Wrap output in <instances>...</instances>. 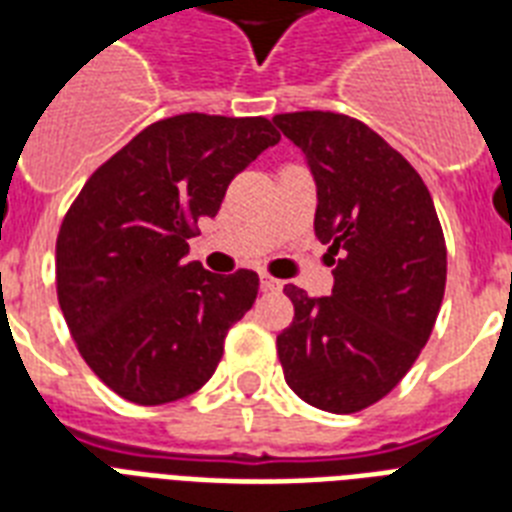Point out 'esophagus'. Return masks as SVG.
<instances>
[{
    "label": "esophagus",
    "mask_w": 512,
    "mask_h": 512,
    "mask_svg": "<svg viewBox=\"0 0 512 512\" xmlns=\"http://www.w3.org/2000/svg\"><path fill=\"white\" fill-rule=\"evenodd\" d=\"M260 289H263V292H276V289H281V281L268 276V273H263V276H260Z\"/></svg>",
    "instance_id": "obj_1"
}]
</instances>
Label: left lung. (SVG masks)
Wrapping results in <instances>:
<instances>
[{
  "label": "left lung",
  "mask_w": 512,
  "mask_h": 512,
  "mask_svg": "<svg viewBox=\"0 0 512 512\" xmlns=\"http://www.w3.org/2000/svg\"><path fill=\"white\" fill-rule=\"evenodd\" d=\"M316 177V239L335 265L329 297L287 284L284 380L335 414L385 398L425 348L446 287V241L428 185L364 122L332 111L276 114Z\"/></svg>",
  "instance_id": "1"
}]
</instances>
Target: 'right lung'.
Instances as JSON below:
<instances>
[{"instance_id": "obj_1", "label": "right lung", "mask_w": 512, "mask_h": 512, "mask_svg": "<svg viewBox=\"0 0 512 512\" xmlns=\"http://www.w3.org/2000/svg\"><path fill=\"white\" fill-rule=\"evenodd\" d=\"M279 138L263 116H170L100 164L68 207L60 311L87 366L132 404L196 393L255 303V271L217 276L185 255L233 177Z\"/></svg>"}]
</instances>
